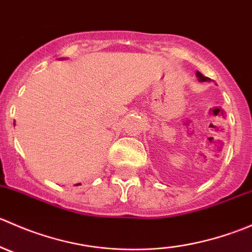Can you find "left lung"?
<instances>
[{
	"instance_id": "1",
	"label": "left lung",
	"mask_w": 252,
	"mask_h": 252,
	"mask_svg": "<svg viewBox=\"0 0 252 252\" xmlns=\"http://www.w3.org/2000/svg\"><path fill=\"white\" fill-rule=\"evenodd\" d=\"M196 77L199 78V81H210L211 80L210 78L205 77V75H202L200 72H196Z\"/></svg>"
}]
</instances>
